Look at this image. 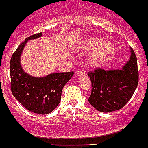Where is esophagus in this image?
I'll return each mask as SVG.
<instances>
[{
	"label": "esophagus",
	"mask_w": 148,
	"mask_h": 148,
	"mask_svg": "<svg viewBox=\"0 0 148 148\" xmlns=\"http://www.w3.org/2000/svg\"><path fill=\"white\" fill-rule=\"evenodd\" d=\"M85 74H86V72H85V69H80V70H78L77 72V75L78 76V77H82V76H85Z\"/></svg>",
	"instance_id": "1"
}]
</instances>
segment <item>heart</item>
I'll return each mask as SVG.
<instances>
[{
    "label": "heart",
    "instance_id": "obj_1",
    "mask_svg": "<svg viewBox=\"0 0 148 148\" xmlns=\"http://www.w3.org/2000/svg\"><path fill=\"white\" fill-rule=\"evenodd\" d=\"M86 47L94 51L90 56V63L94 66H99L108 62L113 57L116 51L114 44L97 37L90 38L86 43Z\"/></svg>",
    "mask_w": 148,
    "mask_h": 148
}]
</instances>
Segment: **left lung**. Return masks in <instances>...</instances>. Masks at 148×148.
<instances>
[{"instance_id":"1","label":"left lung","mask_w":148,"mask_h":148,"mask_svg":"<svg viewBox=\"0 0 148 148\" xmlns=\"http://www.w3.org/2000/svg\"><path fill=\"white\" fill-rule=\"evenodd\" d=\"M131 56L121 70L96 68L88 74L92 82L90 104L100 112L120 110L130 101L138 85L137 59L133 49Z\"/></svg>"}]
</instances>
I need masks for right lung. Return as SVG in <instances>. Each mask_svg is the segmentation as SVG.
<instances>
[{
	"mask_svg": "<svg viewBox=\"0 0 148 148\" xmlns=\"http://www.w3.org/2000/svg\"><path fill=\"white\" fill-rule=\"evenodd\" d=\"M41 37V33L30 36L17 48L10 61L11 90L13 96L24 108L33 113L48 114L57 107L64 85L74 72L53 73L45 77L30 76L23 70L20 56L29 40Z\"/></svg>",
	"mask_w": 148,
	"mask_h": 148,
	"instance_id": "right-lung-1",
	"label": "right lung"
}]
</instances>
